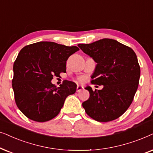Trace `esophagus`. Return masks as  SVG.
Wrapping results in <instances>:
<instances>
[{"mask_svg":"<svg viewBox=\"0 0 153 153\" xmlns=\"http://www.w3.org/2000/svg\"><path fill=\"white\" fill-rule=\"evenodd\" d=\"M83 89H84V87H83L82 85H78V86H77V91H78V92L82 91Z\"/></svg>","mask_w":153,"mask_h":153,"instance_id":"1","label":"esophagus"}]
</instances>
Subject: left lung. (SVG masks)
Instances as JSON below:
<instances>
[{
    "label": "left lung",
    "mask_w": 153,
    "mask_h": 153,
    "mask_svg": "<svg viewBox=\"0 0 153 153\" xmlns=\"http://www.w3.org/2000/svg\"><path fill=\"white\" fill-rule=\"evenodd\" d=\"M78 46L97 63L91 82L103 85L95 91L85 87L89 98L82 107L98 122L117 119L131 105L138 89L140 70L136 54L131 48L110 38Z\"/></svg>",
    "instance_id": "8db88e82"
}]
</instances>
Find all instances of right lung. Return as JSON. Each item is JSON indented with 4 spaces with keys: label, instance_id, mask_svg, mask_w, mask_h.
Masks as SVG:
<instances>
[{
    "label": "right lung",
    "instance_id": "add662e5",
    "mask_svg": "<svg viewBox=\"0 0 153 153\" xmlns=\"http://www.w3.org/2000/svg\"><path fill=\"white\" fill-rule=\"evenodd\" d=\"M78 50L76 46L47 41L22 49L14 63L12 85L16 104L24 115L42 123L59 113L66 97L76 91L77 85L64 80L56 87L51 81L66 72L67 59Z\"/></svg>",
    "mask_w": 153,
    "mask_h": 153
}]
</instances>
